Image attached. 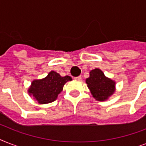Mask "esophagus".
<instances>
[{
    "mask_svg": "<svg viewBox=\"0 0 146 146\" xmlns=\"http://www.w3.org/2000/svg\"><path fill=\"white\" fill-rule=\"evenodd\" d=\"M74 80H78V81H80V80H82V77H81L80 76H77V77H74Z\"/></svg>",
    "mask_w": 146,
    "mask_h": 146,
    "instance_id": "1",
    "label": "esophagus"
}]
</instances>
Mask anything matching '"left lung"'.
<instances>
[{
    "label": "left lung",
    "instance_id": "obj_1",
    "mask_svg": "<svg viewBox=\"0 0 146 146\" xmlns=\"http://www.w3.org/2000/svg\"><path fill=\"white\" fill-rule=\"evenodd\" d=\"M86 82L92 96L100 102L108 99L115 91V82L106 77L100 69L90 71Z\"/></svg>",
    "mask_w": 146,
    "mask_h": 146
}]
</instances>
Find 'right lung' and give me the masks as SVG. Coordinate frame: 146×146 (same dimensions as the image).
<instances>
[{
	"label": "right lung",
	"mask_w": 146,
	"mask_h": 146,
	"mask_svg": "<svg viewBox=\"0 0 146 146\" xmlns=\"http://www.w3.org/2000/svg\"><path fill=\"white\" fill-rule=\"evenodd\" d=\"M71 80L72 78L69 76L63 77L59 73L50 71L44 79L33 80L28 92L39 104H48L57 99L65 83Z\"/></svg>",
	"instance_id": "add662e5"
}]
</instances>
